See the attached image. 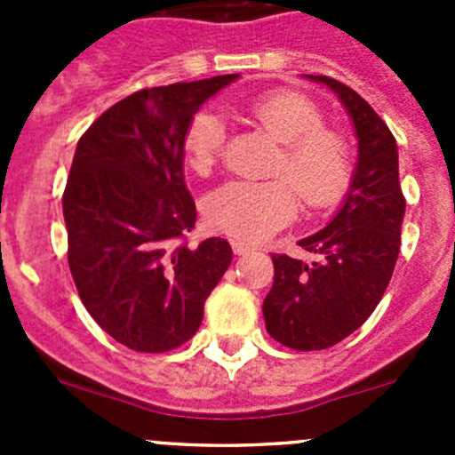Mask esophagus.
Returning <instances> with one entry per match:
<instances>
[{"instance_id": "1", "label": "esophagus", "mask_w": 455, "mask_h": 455, "mask_svg": "<svg viewBox=\"0 0 455 455\" xmlns=\"http://www.w3.org/2000/svg\"><path fill=\"white\" fill-rule=\"evenodd\" d=\"M231 246L233 251H235V255H246L251 253V251H255V244H249V242H242V240H233Z\"/></svg>"}]
</instances>
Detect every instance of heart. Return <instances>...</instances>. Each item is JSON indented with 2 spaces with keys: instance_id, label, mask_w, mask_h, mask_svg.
<instances>
[{
  "instance_id": "b5f03b06",
  "label": "heart",
  "mask_w": 455,
  "mask_h": 455,
  "mask_svg": "<svg viewBox=\"0 0 455 455\" xmlns=\"http://www.w3.org/2000/svg\"><path fill=\"white\" fill-rule=\"evenodd\" d=\"M246 114L282 142L277 180H228L211 191L204 213L218 231L240 240H259L295 218L299 200L308 209H328L347 191L355 173L350 140L334 127L316 103L299 92L275 90L246 103ZM224 145V121L200 112L185 136V156L196 173H209Z\"/></svg>"
}]
</instances>
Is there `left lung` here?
<instances>
[{"instance_id":"1","label":"left lung","mask_w":455,"mask_h":455,"mask_svg":"<svg viewBox=\"0 0 455 455\" xmlns=\"http://www.w3.org/2000/svg\"><path fill=\"white\" fill-rule=\"evenodd\" d=\"M306 76L328 85L347 109L359 158L337 215L299 240L315 259L273 255V288L261 308L266 330L282 346L304 352L343 341L374 313L396 266L405 215L398 147L383 118L341 81Z\"/></svg>"}]
</instances>
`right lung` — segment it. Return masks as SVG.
I'll use <instances>...</instances> for the list:
<instances>
[{
	"instance_id": "obj_1",
	"label": "right lung",
	"mask_w": 455,
	"mask_h": 455,
	"mask_svg": "<svg viewBox=\"0 0 455 455\" xmlns=\"http://www.w3.org/2000/svg\"><path fill=\"white\" fill-rule=\"evenodd\" d=\"M237 76L134 92L76 145L63 191L68 264L92 319L130 350L189 341L231 266L222 237L182 242L196 224L182 160L196 112Z\"/></svg>"
}]
</instances>
